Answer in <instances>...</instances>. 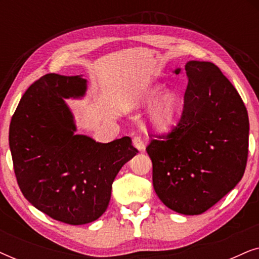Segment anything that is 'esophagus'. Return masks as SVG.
Wrapping results in <instances>:
<instances>
[{
  "instance_id": "1",
  "label": "esophagus",
  "mask_w": 259,
  "mask_h": 259,
  "mask_svg": "<svg viewBox=\"0 0 259 259\" xmlns=\"http://www.w3.org/2000/svg\"><path fill=\"white\" fill-rule=\"evenodd\" d=\"M133 145H134V147L137 148V150H139V151L145 150V144H144V141L140 137H134L133 138Z\"/></svg>"
}]
</instances>
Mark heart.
<instances>
[{
	"instance_id": "heart-1",
	"label": "heart",
	"mask_w": 259,
	"mask_h": 259,
	"mask_svg": "<svg viewBox=\"0 0 259 259\" xmlns=\"http://www.w3.org/2000/svg\"><path fill=\"white\" fill-rule=\"evenodd\" d=\"M161 90L162 87L160 84H154V86L148 87L136 95L133 104L137 107L151 104L155 98L160 94ZM178 109L179 99L176 92L172 90L162 92L161 95L155 99L153 105L151 106L150 111H148L146 126L158 134H166L171 132L176 125Z\"/></svg>"
}]
</instances>
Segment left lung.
Masks as SVG:
<instances>
[{
  "instance_id": "8db88e82",
  "label": "left lung",
  "mask_w": 259,
  "mask_h": 259,
  "mask_svg": "<svg viewBox=\"0 0 259 259\" xmlns=\"http://www.w3.org/2000/svg\"><path fill=\"white\" fill-rule=\"evenodd\" d=\"M185 70L189 83L178 126L164 140H152L146 152L159 199L178 213L194 215L213 206L242 179L249 116L217 66L192 60Z\"/></svg>"
}]
</instances>
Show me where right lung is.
Segmentation results:
<instances>
[{"instance_id":"1","label":"right lung","mask_w":259,"mask_h":259,"mask_svg":"<svg viewBox=\"0 0 259 259\" xmlns=\"http://www.w3.org/2000/svg\"><path fill=\"white\" fill-rule=\"evenodd\" d=\"M82 75L46 74L21 98L9 127V147L21 192L55 221L82 225L107 210L112 184L138 153L130 137L98 143L75 134L65 99H81Z\"/></svg>"}]
</instances>
